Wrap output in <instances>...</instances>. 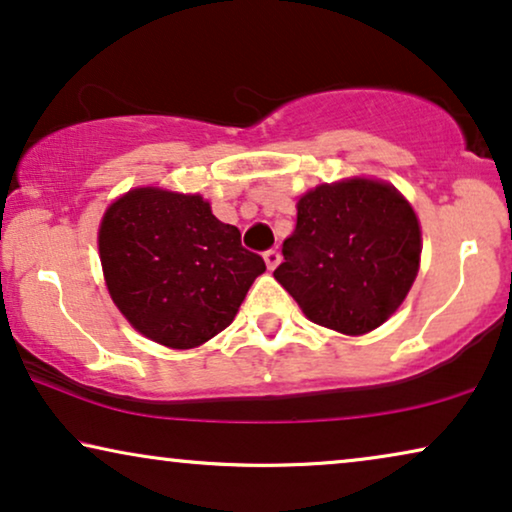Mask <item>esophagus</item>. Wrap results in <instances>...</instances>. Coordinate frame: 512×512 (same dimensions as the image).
Masks as SVG:
<instances>
[{
	"instance_id": "esophagus-1",
	"label": "esophagus",
	"mask_w": 512,
	"mask_h": 512,
	"mask_svg": "<svg viewBox=\"0 0 512 512\" xmlns=\"http://www.w3.org/2000/svg\"><path fill=\"white\" fill-rule=\"evenodd\" d=\"M263 261H265V265H268V270H275L279 261H282V256H279L277 249H270L263 254Z\"/></svg>"
}]
</instances>
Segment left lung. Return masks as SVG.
<instances>
[{"label": "left lung", "instance_id": "1", "mask_svg": "<svg viewBox=\"0 0 512 512\" xmlns=\"http://www.w3.org/2000/svg\"><path fill=\"white\" fill-rule=\"evenodd\" d=\"M275 279L314 324L359 338L394 317L415 284L422 226L394 184L347 177L296 202Z\"/></svg>", "mask_w": 512, "mask_h": 512}]
</instances>
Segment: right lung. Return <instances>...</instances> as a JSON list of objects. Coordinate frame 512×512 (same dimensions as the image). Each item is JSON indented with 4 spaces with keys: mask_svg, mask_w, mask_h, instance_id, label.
Here are the masks:
<instances>
[{
    "mask_svg": "<svg viewBox=\"0 0 512 512\" xmlns=\"http://www.w3.org/2000/svg\"><path fill=\"white\" fill-rule=\"evenodd\" d=\"M240 237L200 193L130 188L104 209L97 228L104 284L144 338L170 349L200 347L233 324L265 272Z\"/></svg>",
    "mask_w": 512,
    "mask_h": 512,
    "instance_id": "right-lung-1",
    "label": "right lung"
}]
</instances>
